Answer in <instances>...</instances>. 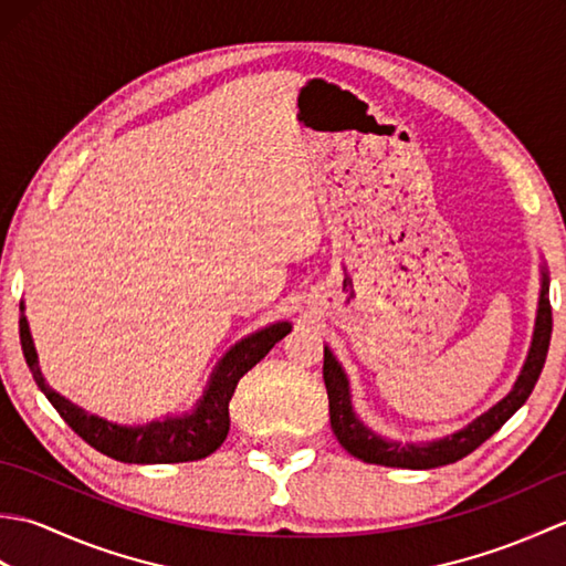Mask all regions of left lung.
Masks as SVG:
<instances>
[{
  "instance_id": "1",
  "label": "left lung",
  "mask_w": 566,
  "mask_h": 566,
  "mask_svg": "<svg viewBox=\"0 0 566 566\" xmlns=\"http://www.w3.org/2000/svg\"><path fill=\"white\" fill-rule=\"evenodd\" d=\"M549 338H552L549 280H547V272L543 270V290H539L533 343H531V350H527L521 375L513 384V389L503 396L494 408H489L486 413L472 420L467 428L452 432V436L442 440H432V442H406V444L377 436V432H371L363 420L355 416L353 401H350V381H347L338 359L333 357L328 347H323V381H326V391H328L331 428L343 448L367 464L401 467V469H432V467L452 464L457 460H462V457H467L469 452H474L482 442H486L527 401V396L533 394L535 384L539 379V371L545 367Z\"/></svg>"
}]
</instances>
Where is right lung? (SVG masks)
Returning a JSON list of instances; mask_svg holds the SVG:
<instances>
[{"instance_id":"obj_1","label":"right lung","mask_w":566,"mask_h":566,"mask_svg":"<svg viewBox=\"0 0 566 566\" xmlns=\"http://www.w3.org/2000/svg\"><path fill=\"white\" fill-rule=\"evenodd\" d=\"M290 331V323L280 321L248 335L245 340L235 343L211 371L207 389H203V396L197 401V408L191 413L167 416L165 420H150L146 426L126 428L82 411L80 406L67 401L65 396H60L57 391L48 387L39 367V355H35L29 321L23 316V304L19 318V338L23 357H27V365L35 384H39V389L48 396V401L53 403L60 418H63L84 442L92 444L94 450L112 457V460L128 464L195 462L219 450L228 436V428H231L228 401H231L240 377L255 367Z\"/></svg>"}]
</instances>
